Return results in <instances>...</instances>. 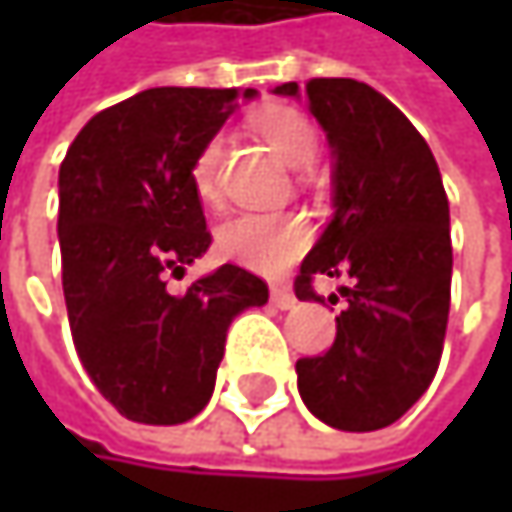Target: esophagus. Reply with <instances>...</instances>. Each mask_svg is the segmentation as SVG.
<instances>
[{
	"instance_id": "34e87169",
	"label": "esophagus",
	"mask_w": 512,
	"mask_h": 512,
	"mask_svg": "<svg viewBox=\"0 0 512 512\" xmlns=\"http://www.w3.org/2000/svg\"><path fill=\"white\" fill-rule=\"evenodd\" d=\"M272 302H275L281 311H287V308H293V305H296V296H293V290H290V287H284V284H272Z\"/></svg>"
}]
</instances>
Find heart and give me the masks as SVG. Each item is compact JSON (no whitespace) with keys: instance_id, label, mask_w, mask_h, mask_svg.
<instances>
[{"instance_id":"heart-1","label":"heart","mask_w":512,"mask_h":512,"mask_svg":"<svg viewBox=\"0 0 512 512\" xmlns=\"http://www.w3.org/2000/svg\"><path fill=\"white\" fill-rule=\"evenodd\" d=\"M255 130L284 156L290 165H308L317 148L320 133L314 121L293 106H266L252 118ZM222 159V136L213 133L201 142L192 159L189 177L201 201H216V174ZM308 246V228L293 213H240L228 219L216 234V249L225 260L249 266L255 272H281Z\"/></svg>"}]
</instances>
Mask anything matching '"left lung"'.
Segmentation results:
<instances>
[{
    "mask_svg": "<svg viewBox=\"0 0 512 512\" xmlns=\"http://www.w3.org/2000/svg\"><path fill=\"white\" fill-rule=\"evenodd\" d=\"M275 94L296 97L284 82ZM305 100L335 151V219L302 260L293 290L347 275L335 344L299 358V394L329 427L394 424L433 382L451 311V210L436 156L412 121L356 79H308Z\"/></svg>",
    "mask_w": 512,
    "mask_h": 512,
    "instance_id": "8db88e82",
    "label": "left lung"
}]
</instances>
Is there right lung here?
I'll return each mask as SVG.
<instances>
[{
    "mask_svg": "<svg viewBox=\"0 0 512 512\" xmlns=\"http://www.w3.org/2000/svg\"><path fill=\"white\" fill-rule=\"evenodd\" d=\"M252 88H148L97 112L58 171L61 287L70 335L100 394L130 421L183 424L216 385L231 320L269 299L225 263L183 293L165 275L210 246L189 168Z\"/></svg>",
    "mask_w": 512,
    "mask_h": 512,
    "instance_id": "right-lung-1",
    "label": "right lung"
}]
</instances>
